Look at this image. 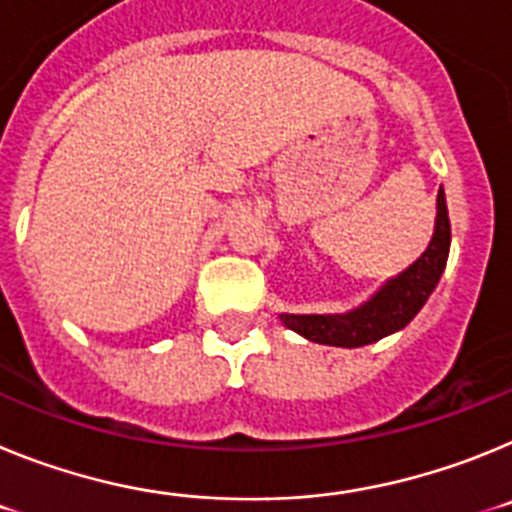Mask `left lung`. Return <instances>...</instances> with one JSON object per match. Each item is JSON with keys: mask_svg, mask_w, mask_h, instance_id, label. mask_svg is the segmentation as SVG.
<instances>
[{"mask_svg": "<svg viewBox=\"0 0 512 512\" xmlns=\"http://www.w3.org/2000/svg\"><path fill=\"white\" fill-rule=\"evenodd\" d=\"M451 246V223L446 210V194L438 189L436 197V230L418 261L384 284L372 300L346 315H279L289 330H295L307 341L325 346L359 348L379 338L402 330L420 312L425 300L431 297L446 269Z\"/></svg>", "mask_w": 512, "mask_h": 512, "instance_id": "left-lung-1", "label": "left lung"}]
</instances>
